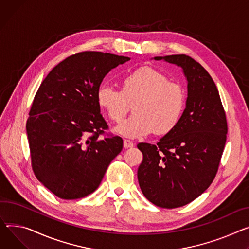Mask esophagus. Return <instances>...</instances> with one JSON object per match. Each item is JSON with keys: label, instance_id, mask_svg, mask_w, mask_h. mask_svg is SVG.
I'll return each instance as SVG.
<instances>
[{"label": "esophagus", "instance_id": "1", "mask_svg": "<svg viewBox=\"0 0 249 249\" xmlns=\"http://www.w3.org/2000/svg\"><path fill=\"white\" fill-rule=\"evenodd\" d=\"M123 144H124V147H125V148H131V147H133V146L135 145L133 142L128 140V139H124Z\"/></svg>", "mask_w": 249, "mask_h": 249}]
</instances>
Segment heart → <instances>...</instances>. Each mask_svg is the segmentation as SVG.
<instances>
[{"label":"heart","mask_w":249,"mask_h":249,"mask_svg":"<svg viewBox=\"0 0 249 249\" xmlns=\"http://www.w3.org/2000/svg\"><path fill=\"white\" fill-rule=\"evenodd\" d=\"M97 102L115 121H121L133 104L134 114L122 121L115 131L128 138L166 134L183 114L186 95L178 83L168 81L163 73L143 67L124 76L121 91L102 84L97 90Z\"/></svg>","instance_id":"b5f03b06"}]
</instances>
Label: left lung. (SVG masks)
<instances>
[{
    "label": "left lung",
    "instance_id": "obj_1",
    "mask_svg": "<svg viewBox=\"0 0 249 249\" xmlns=\"http://www.w3.org/2000/svg\"><path fill=\"white\" fill-rule=\"evenodd\" d=\"M154 60L183 71L186 106L178 124L156 145H137L143 154L137 177L149 201L176 208L193 201L212 183L226 142L227 122L217 87L199 63L186 55Z\"/></svg>",
    "mask_w": 249,
    "mask_h": 249
}]
</instances>
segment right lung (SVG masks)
Wrapping results in <instances>:
<instances>
[{
    "label": "right lung",
    "mask_w": 249,
    "mask_h": 249,
    "mask_svg": "<svg viewBox=\"0 0 249 249\" xmlns=\"http://www.w3.org/2000/svg\"><path fill=\"white\" fill-rule=\"evenodd\" d=\"M129 57L86 51L52 69L40 85L27 120L32 167L41 183L62 199H78L100 185L123 148L119 136L100 138L108 125L97 90Z\"/></svg>",
    "instance_id": "right-lung-1"
}]
</instances>
